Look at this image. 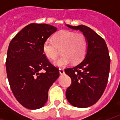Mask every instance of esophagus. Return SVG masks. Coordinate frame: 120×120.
Instances as JSON below:
<instances>
[{"instance_id":"obj_1","label":"esophagus","mask_w":120,"mask_h":120,"mask_svg":"<svg viewBox=\"0 0 120 120\" xmlns=\"http://www.w3.org/2000/svg\"><path fill=\"white\" fill-rule=\"evenodd\" d=\"M59 72H60V74H64V70L63 68H60V69H59Z\"/></svg>"}]
</instances>
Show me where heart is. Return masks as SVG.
Returning <instances> with one entry per match:
<instances>
[{
	"label": "heart",
	"mask_w": 120,
	"mask_h": 120,
	"mask_svg": "<svg viewBox=\"0 0 120 120\" xmlns=\"http://www.w3.org/2000/svg\"><path fill=\"white\" fill-rule=\"evenodd\" d=\"M88 42L86 36L74 32L60 30L53 36V40H46L43 44L42 50L49 59L54 60L60 54L62 56L54 62L58 67H64L72 62L78 64L84 60L88 52Z\"/></svg>",
	"instance_id": "b5f03b06"
}]
</instances>
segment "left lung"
I'll return each instance as SVG.
<instances>
[{
	"instance_id": "1",
	"label": "left lung",
	"mask_w": 120,
	"mask_h": 120,
	"mask_svg": "<svg viewBox=\"0 0 120 120\" xmlns=\"http://www.w3.org/2000/svg\"><path fill=\"white\" fill-rule=\"evenodd\" d=\"M66 26L83 32L88 39V48L81 63L64 70L72 80L66 96L74 106L88 108L99 100L107 86L110 68L108 49L105 40L90 28L84 25Z\"/></svg>"
}]
</instances>
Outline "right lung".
I'll return each instance as SVG.
<instances>
[{"mask_svg": "<svg viewBox=\"0 0 120 120\" xmlns=\"http://www.w3.org/2000/svg\"><path fill=\"white\" fill-rule=\"evenodd\" d=\"M57 28L46 24L32 23L12 39L7 51L6 69L12 92L19 103L30 109L43 106L48 90L59 77L42 50L44 42Z\"/></svg>", "mask_w": 120, "mask_h": 120, "instance_id": "1", "label": "right lung"}]
</instances>
